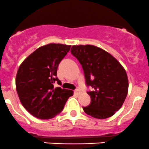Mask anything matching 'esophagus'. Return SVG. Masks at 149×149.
<instances>
[{
	"label": "esophagus",
	"instance_id": "1",
	"mask_svg": "<svg viewBox=\"0 0 149 149\" xmlns=\"http://www.w3.org/2000/svg\"><path fill=\"white\" fill-rule=\"evenodd\" d=\"M74 94H76V95H79V94L81 93L80 91H79V89H76V90H75V91H74Z\"/></svg>",
	"mask_w": 149,
	"mask_h": 149
}]
</instances>
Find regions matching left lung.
<instances>
[{"mask_svg":"<svg viewBox=\"0 0 149 149\" xmlns=\"http://www.w3.org/2000/svg\"><path fill=\"white\" fill-rule=\"evenodd\" d=\"M71 53L82 65L88 86L89 106L83 107L87 114L97 119L111 117L123 106L128 92L127 75L114 56L92 45H72Z\"/></svg>","mask_w":149,"mask_h":149,"instance_id":"left-lung-1","label":"left lung"}]
</instances>
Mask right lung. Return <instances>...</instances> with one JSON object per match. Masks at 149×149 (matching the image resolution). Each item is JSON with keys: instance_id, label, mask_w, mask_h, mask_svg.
Instances as JSON below:
<instances>
[{"instance_id": "add662e5", "label": "right lung", "mask_w": 149, "mask_h": 149, "mask_svg": "<svg viewBox=\"0 0 149 149\" xmlns=\"http://www.w3.org/2000/svg\"><path fill=\"white\" fill-rule=\"evenodd\" d=\"M71 45L51 43L35 50L19 66L16 77V88L25 109L40 120H49L61 112L73 91L54 84L57 69L70 51Z\"/></svg>"}]
</instances>
